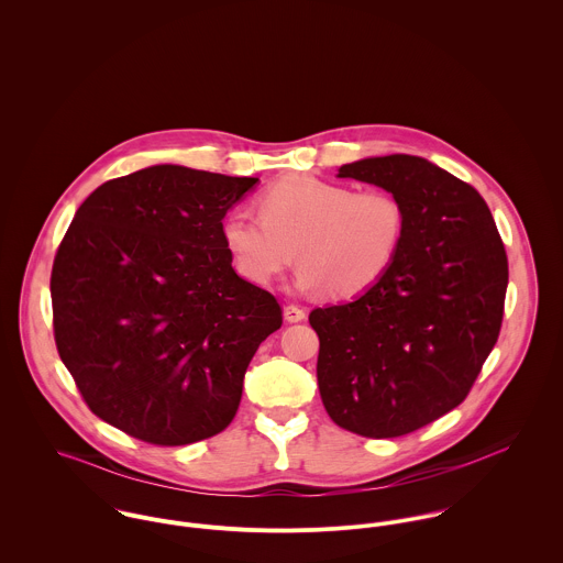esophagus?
I'll list each match as a JSON object with an SVG mask.
<instances>
[{
  "mask_svg": "<svg viewBox=\"0 0 563 563\" xmlns=\"http://www.w3.org/2000/svg\"><path fill=\"white\" fill-rule=\"evenodd\" d=\"M284 319L288 322L306 321V310L299 306H286L284 308Z\"/></svg>",
  "mask_w": 563,
  "mask_h": 563,
  "instance_id": "obj_1",
  "label": "esophagus"
}]
</instances>
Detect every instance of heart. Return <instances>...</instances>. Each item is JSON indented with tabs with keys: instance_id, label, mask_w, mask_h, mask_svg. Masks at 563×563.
<instances>
[{
	"instance_id": "b5f03b06",
	"label": "heart",
	"mask_w": 563,
	"mask_h": 563,
	"mask_svg": "<svg viewBox=\"0 0 563 563\" xmlns=\"http://www.w3.org/2000/svg\"><path fill=\"white\" fill-rule=\"evenodd\" d=\"M221 236L242 277L275 282L295 260L303 290L353 299L377 286L401 251L405 210L382 188L353 190L314 175H295L260 195V212L234 208Z\"/></svg>"
}]
</instances>
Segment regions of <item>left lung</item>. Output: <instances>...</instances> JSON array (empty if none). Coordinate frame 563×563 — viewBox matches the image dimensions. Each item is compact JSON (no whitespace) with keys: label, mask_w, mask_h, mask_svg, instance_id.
Instances as JSON below:
<instances>
[{"label":"left lung","mask_w":563,"mask_h":563,"mask_svg":"<svg viewBox=\"0 0 563 563\" xmlns=\"http://www.w3.org/2000/svg\"><path fill=\"white\" fill-rule=\"evenodd\" d=\"M405 210L401 251L360 299L317 308V377L331 420L364 438H399L464 401L494 349L509 279L482 195L418 156L344 164Z\"/></svg>","instance_id":"left-lung-1"}]
</instances>
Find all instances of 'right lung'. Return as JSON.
I'll return each mask as SVG.
<instances>
[{"instance_id":"right-lung-1","label":"right lung","mask_w":563,"mask_h":563,"mask_svg":"<svg viewBox=\"0 0 563 563\" xmlns=\"http://www.w3.org/2000/svg\"><path fill=\"white\" fill-rule=\"evenodd\" d=\"M257 177L158 164L88 195L52 268L54 338L81 399L158 446L221 433L277 299L232 268L221 225Z\"/></svg>"}]
</instances>
